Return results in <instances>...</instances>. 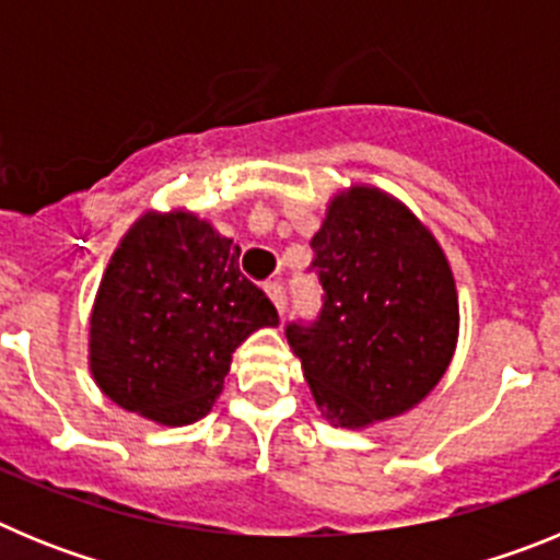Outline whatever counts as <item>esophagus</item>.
<instances>
[{
  "mask_svg": "<svg viewBox=\"0 0 560 560\" xmlns=\"http://www.w3.org/2000/svg\"><path fill=\"white\" fill-rule=\"evenodd\" d=\"M266 294L271 296V303H275V308L280 311V314H283V311H285V291H283V285L277 283V280H275V283H266Z\"/></svg>",
  "mask_w": 560,
  "mask_h": 560,
  "instance_id": "1",
  "label": "esophagus"
}]
</instances>
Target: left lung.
<instances>
[{"label": "left lung", "instance_id": "left-lung-1", "mask_svg": "<svg viewBox=\"0 0 560 560\" xmlns=\"http://www.w3.org/2000/svg\"><path fill=\"white\" fill-rule=\"evenodd\" d=\"M323 308L289 323L316 407L334 427L364 429L407 412L446 373L459 330L457 289L432 232L375 187L330 201L314 237Z\"/></svg>", "mask_w": 560, "mask_h": 560}]
</instances>
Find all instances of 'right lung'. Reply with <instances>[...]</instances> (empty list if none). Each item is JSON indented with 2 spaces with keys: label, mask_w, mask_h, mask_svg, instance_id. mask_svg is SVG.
<instances>
[{
  "label": "right lung",
  "mask_w": 560,
  "mask_h": 560,
  "mask_svg": "<svg viewBox=\"0 0 560 560\" xmlns=\"http://www.w3.org/2000/svg\"><path fill=\"white\" fill-rule=\"evenodd\" d=\"M237 260L192 212H145L126 232L89 323V368L117 407L165 427L210 412L237 345L280 323Z\"/></svg>",
  "instance_id": "obj_1"
}]
</instances>
